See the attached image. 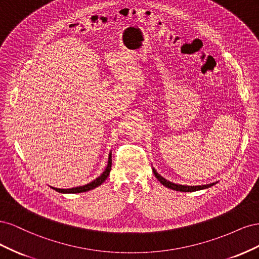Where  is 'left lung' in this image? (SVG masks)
Wrapping results in <instances>:
<instances>
[{
  "mask_svg": "<svg viewBox=\"0 0 259 259\" xmlns=\"http://www.w3.org/2000/svg\"><path fill=\"white\" fill-rule=\"evenodd\" d=\"M153 170V174L156 177V179L159 180V182L169 189H173L176 191H182V192H192V191H198V190H202V189H206V188H209L211 186H214L215 184H208V185H202V186H184V185H177V184H173L168 182L165 178H163L160 174L156 173V170L154 168H152Z\"/></svg>",
  "mask_w": 259,
  "mask_h": 259,
  "instance_id": "8db88e82",
  "label": "left lung"
}]
</instances>
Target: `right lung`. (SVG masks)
<instances>
[{
    "instance_id": "1",
    "label": "right lung",
    "mask_w": 259,
    "mask_h": 259,
    "mask_svg": "<svg viewBox=\"0 0 259 259\" xmlns=\"http://www.w3.org/2000/svg\"><path fill=\"white\" fill-rule=\"evenodd\" d=\"M111 165H112V159H111V153H110V154H109L108 165H107L105 171L98 178H96L95 180H93L92 183H90L88 185H84V186L71 188V189H59V188H54V187H52V188L54 190H56V191L61 192V193H81V192H86V191H90L92 189H95L96 187L100 186L108 178L109 174H110V170H111Z\"/></svg>"
}]
</instances>
